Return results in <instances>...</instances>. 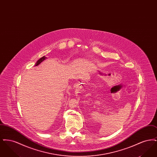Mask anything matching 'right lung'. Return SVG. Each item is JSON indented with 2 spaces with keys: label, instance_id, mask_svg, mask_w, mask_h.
<instances>
[{
  "label": "right lung",
  "instance_id": "obj_1",
  "mask_svg": "<svg viewBox=\"0 0 157 157\" xmlns=\"http://www.w3.org/2000/svg\"><path fill=\"white\" fill-rule=\"evenodd\" d=\"M45 59H46V57H45V56H43V57H42L41 58H40L39 59L37 60V62L35 63V67H36V66H37V65H39L42 62H43Z\"/></svg>",
  "mask_w": 157,
  "mask_h": 157
}]
</instances>
